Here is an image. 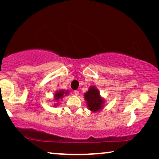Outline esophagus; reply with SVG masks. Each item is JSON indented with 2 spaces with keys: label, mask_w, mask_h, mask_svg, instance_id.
Masks as SVG:
<instances>
[{
  "label": "esophagus",
  "mask_w": 159,
  "mask_h": 159,
  "mask_svg": "<svg viewBox=\"0 0 159 159\" xmlns=\"http://www.w3.org/2000/svg\"><path fill=\"white\" fill-rule=\"evenodd\" d=\"M74 94H75V95H79V91H78V90H74Z\"/></svg>",
  "instance_id": "esophagus-1"
}]
</instances>
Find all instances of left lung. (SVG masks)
<instances>
[{"label":"left lung","instance_id":"left-lung-1","mask_svg":"<svg viewBox=\"0 0 159 159\" xmlns=\"http://www.w3.org/2000/svg\"><path fill=\"white\" fill-rule=\"evenodd\" d=\"M85 99L87 101L88 107L93 111H98L103 107L104 101L99 96V91L96 88L91 87L85 94Z\"/></svg>","mask_w":159,"mask_h":159}]
</instances>
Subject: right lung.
Here are the masks:
<instances>
[{
	"label": "right lung",
	"instance_id": "obj_1",
	"mask_svg": "<svg viewBox=\"0 0 159 159\" xmlns=\"http://www.w3.org/2000/svg\"><path fill=\"white\" fill-rule=\"evenodd\" d=\"M64 94H67V92L64 93V91H58L55 93V100H59V99L62 98L64 96Z\"/></svg>",
	"mask_w": 159,
	"mask_h": 159
}]
</instances>
